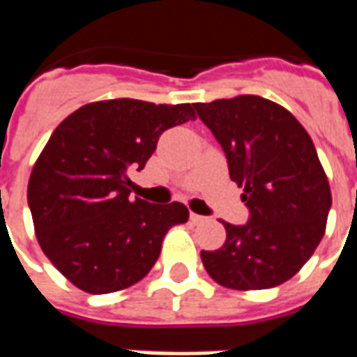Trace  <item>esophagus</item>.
<instances>
[{
	"mask_svg": "<svg viewBox=\"0 0 357 357\" xmlns=\"http://www.w3.org/2000/svg\"><path fill=\"white\" fill-rule=\"evenodd\" d=\"M191 222H193V224H202V222H206V218L204 216H199V214H195V212H191Z\"/></svg>",
	"mask_w": 357,
	"mask_h": 357,
	"instance_id": "34e87169",
	"label": "esophagus"
}]
</instances>
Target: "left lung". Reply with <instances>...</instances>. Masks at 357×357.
I'll return each instance as SVG.
<instances>
[{
	"instance_id": "obj_1",
	"label": "left lung",
	"mask_w": 357,
	"mask_h": 357,
	"mask_svg": "<svg viewBox=\"0 0 357 357\" xmlns=\"http://www.w3.org/2000/svg\"><path fill=\"white\" fill-rule=\"evenodd\" d=\"M243 187L248 224L224 222V247L202 250L208 275L227 289H271L296 275L319 245L331 189L314 141L289 110L258 95L195 102Z\"/></svg>"
}]
</instances>
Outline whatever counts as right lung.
<instances>
[{"mask_svg":"<svg viewBox=\"0 0 357 357\" xmlns=\"http://www.w3.org/2000/svg\"><path fill=\"white\" fill-rule=\"evenodd\" d=\"M195 120L193 105L109 99L61 122L28 179V206L43 255L89 294L132 287L147 275L170 227L185 224L181 202L151 204L132 193L168 128Z\"/></svg>","mask_w":357,"mask_h":357,"instance_id":"add662e5","label":"right lung"}]
</instances>
